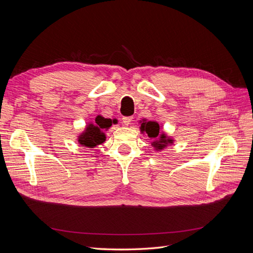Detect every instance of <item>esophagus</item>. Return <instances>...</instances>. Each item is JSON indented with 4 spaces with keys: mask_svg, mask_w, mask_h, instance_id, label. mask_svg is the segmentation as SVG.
<instances>
[{
    "mask_svg": "<svg viewBox=\"0 0 253 253\" xmlns=\"http://www.w3.org/2000/svg\"><path fill=\"white\" fill-rule=\"evenodd\" d=\"M132 120H133V117H132V116H126V117L122 118V121H124V124H125L126 126H128L129 124H131Z\"/></svg>",
    "mask_w": 253,
    "mask_h": 253,
    "instance_id": "esophagus-1",
    "label": "esophagus"
}]
</instances>
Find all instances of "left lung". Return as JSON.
I'll return each mask as SVG.
<instances>
[{"instance_id": "8db88e82", "label": "left lung", "mask_w": 253, "mask_h": 253, "mask_svg": "<svg viewBox=\"0 0 253 253\" xmlns=\"http://www.w3.org/2000/svg\"><path fill=\"white\" fill-rule=\"evenodd\" d=\"M141 132H145L148 134L150 138L154 139L152 142V145L157 151L166 148L168 144L173 143V140L169 137H167L165 134H160V126L156 121H143L140 126Z\"/></svg>"}]
</instances>
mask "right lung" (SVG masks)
<instances>
[{
  "instance_id": "right-lung-1",
  "label": "right lung",
  "mask_w": 253,
  "mask_h": 253,
  "mask_svg": "<svg viewBox=\"0 0 253 253\" xmlns=\"http://www.w3.org/2000/svg\"><path fill=\"white\" fill-rule=\"evenodd\" d=\"M113 122L111 119L98 116L95 119L94 124H89L85 131L79 136V143L87 148H95L96 145L101 144L105 141L104 131L108 129Z\"/></svg>"
}]
</instances>
